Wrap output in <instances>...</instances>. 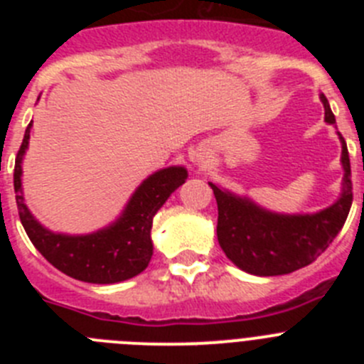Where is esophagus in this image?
<instances>
[{"instance_id": "1", "label": "esophagus", "mask_w": 364, "mask_h": 364, "mask_svg": "<svg viewBox=\"0 0 364 364\" xmlns=\"http://www.w3.org/2000/svg\"><path fill=\"white\" fill-rule=\"evenodd\" d=\"M202 164H204V160H200V159H198V166H202Z\"/></svg>"}]
</instances>
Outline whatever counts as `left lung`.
Listing matches in <instances>:
<instances>
[{
    "mask_svg": "<svg viewBox=\"0 0 364 364\" xmlns=\"http://www.w3.org/2000/svg\"><path fill=\"white\" fill-rule=\"evenodd\" d=\"M324 120L336 124L326 96L321 95ZM341 164L345 169L341 197L326 210L306 215L273 213L246 197L210 182L218 205L217 237L222 252L242 272L272 277L311 264L336 239L352 208L350 156L341 136Z\"/></svg>",
    "mask_w": 364,
    "mask_h": 364,
    "instance_id": "left-lung-1",
    "label": "left lung"
}]
</instances>
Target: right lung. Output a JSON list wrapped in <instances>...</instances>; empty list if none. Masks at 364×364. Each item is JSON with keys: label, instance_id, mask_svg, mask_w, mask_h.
I'll list each match as a JSON object with an SVG mask.
<instances>
[{"label": "right lung", "instance_id": "1", "mask_svg": "<svg viewBox=\"0 0 364 364\" xmlns=\"http://www.w3.org/2000/svg\"><path fill=\"white\" fill-rule=\"evenodd\" d=\"M31 127L32 122L25 131L14 166L16 204L31 242L54 268L76 281L114 284L136 277L153 257V217L171 193L184 184L188 171L182 166H173L147 176L133 193L120 217L104 230L89 235L54 233L41 226L28 211L21 189V164L28 147Z\"/></svg>", "mask_w": 364, "mask_h": 364}]
</instances>
